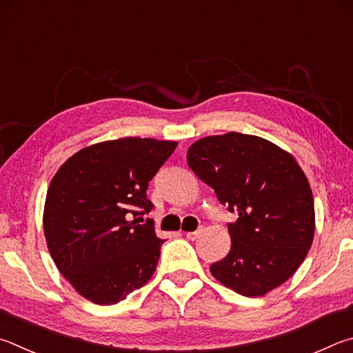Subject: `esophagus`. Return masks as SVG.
<instances>
[{
	"mask_svg": "<svg viewBox=\"0 0 353 353\" xmlns=\"http://www.w3.org/2000/svg\"><path fill=\"white\" fill-rule=\"evenodd\" d=\"M201 234V230H196V231H190V232H186V237L189 240H195L196 237H199Z\"/></svg>",
	"mask_w": 353,
	"mask_h": 353,
	"instance_id": "1",
	"label": "esophagus"
}]
</instances>
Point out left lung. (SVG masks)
Wrapping results in <instances>:
<instances>
[{
  "instance_id": "obj_1",
  "label": "left lung",
  "mask_w": 353,
  "mask_h": 353,
  "mask_svg": "<svg viewBox=\"0 0 353 353\" xmlns=\"http://www.w3.org/2000/svg\"><path fill=\"white\" fill-rule=\"evenodd\" d=\"M188 164L239 215L228 223L230 252L211 265L215 279L246 298L288 281L314 234L312 188L293 154L259 136L230 132L195 141Z\"/></svg>"
}]
</instances>
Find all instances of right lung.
<instances>
[{"label":"right lung","instance_id":"1","mask_svg":"<svg viewBox=\"0 0 353 353\" xmlns=\"http://www.w3.org/2000/svg\"><path fill=\"white\" fill-rule=\"evenodd\" d=\"M176 141L121 138L68 158L48 188L43 231L54 263L85 299L113 305L152 279L164 240L153 221L148 181Z\"/></svg>","mask_w":353,"mask_h":353}]
</instances>
